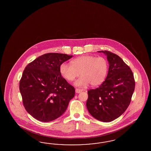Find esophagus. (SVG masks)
Wrapping results in <instances>:
<instances>
[{
    "instance_id": "1",
    "label": "esophagus",
    "mask_w": 151,
    "mask_h": 151,
    "mask_svg": "<svg viewBox=\"0 0 151 151\" xmlns=\"http://www.w3.org/2000/svg\"><path fill=\"white\" fill-rule=\"evenodd\" d=\"M82 91V90H81V89H78V88H76L75 89V92H76V93H80V92H81Z\"/></svg>"
}]
</instances>
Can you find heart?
<instances>
[{"instance_id": "obj_1", "label": "heart", "mask_w": 151, "mask_h": 151, "mask_svg": "<svg viewBox=\"0 0 151 151\" xmlns=\"http://www.w3.org/2000/svg\"><path fill=\"white\" fill-rule=\"evenodd\" d=\"M109 64L105 58L92 55H82L73 60L71 65L63 63L60 66L61 76L68 81H73L79 74L81 76L75 82L78 87H93L101 85L105 81L108 73Z\"/></svg>"}]
</instances>
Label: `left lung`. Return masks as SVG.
I'll return each instance as SVG.
<instances>
[{
    "instance_id": "8db88e82",
    "label": "left lung",
    "mask_w": 151,
    "mask_h": 151,
    "mask_svg": "<svg viewBox=\"0 0 151 151\" xmlns=\"http://www.w3.org/2000/svg\"><path fill=\"white\" fill-rule=\"evenodd\" d=\"M107 56L109 68L105 81L88 91L86 107L95 119L109 122L124 114L130 104L135 87L133 75L119 56L109 51H99Z\"/></svg>"
}]
</instances>
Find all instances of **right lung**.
<instances>
[{"mask_svg":"<svg viewBox=\"0 0 151 151\" xmlns=\"http://www.w3.org/2000/svg\"><path fill=\"white\" fill-rule=\"evenodd\" d=\"M73 57L60 53L41 55L23 71L19 90L27 112L42 122L59 118L67 109L75 90L60 72L61 64Z\"/></svg>","mask_w":151,"mask_h":151,"instance_id":"add662e5","label":"right lung"}]
</instances>
